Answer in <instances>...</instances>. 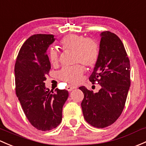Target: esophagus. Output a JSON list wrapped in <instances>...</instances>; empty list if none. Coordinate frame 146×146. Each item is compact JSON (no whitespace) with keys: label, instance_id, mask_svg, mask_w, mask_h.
I'll return each mask as SVG.
<instances>
[{"label":"esophagus","instance_id":"obj_1","mask_svg":"<svg viewBox=\"0 0 146 146\" xmlns=\"http://www.w3.org/2000/svg\"><path fill=\"white\" fill-rule=\"evenodd\" d=\"M73 89H74V87H73V86L68 85V86H67V87H66V90H68V92H70V91H72V90H73Z\"/></svg>","mask_w":146,"mask_h":146}]
</instances>
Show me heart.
<instances>
[{
    "label": "heart",
    "mask_w": 146,
    "mask_h": 146,
    "mask_svg": "<svg viewBox=\"0 0 146 146\" xmlns=\"http://www.w3.org/2000/svg\"><path fill=\"white\" fill-rule=\"evenodd\" d=\"M59 44L62 50H70L74 52L75 63H82L88 68H93L97 64L100 49L99 44L92 38H85L81 35L69 34L63 38ZM48 56L52 65H57L59 54L56 49H50ZM84 72L83 66L78 64L73 66L63 68L59 71V78L61 80L74 85L80 80Z\"/></svg>",
    "instance_id": "b5f03b06"
}]
</instances>
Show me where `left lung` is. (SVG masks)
<instances>
[{
	"label": "left lung",
	"mask_w": 146,
	"mask_h": 146,
	"mask_svg": "<svg viewBox=\"0 0 146 146\" xmlns=\"http://www.w3.org/2000/svg\"><path fill=\"white\" fill-rule=\"evenodd\" d=\"M101 36L99 60L89 78L101 89L94 93L84 86L79 87L84 94L81 103L84 117L97 128L111 125L120 116L131 84L130 61L122 40L108 31Z\"/></svg>",
	"instance_id": "1"
}]
</instances>
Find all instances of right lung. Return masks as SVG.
<instances>
[{
	"label": "right lung",
	"instance_id": "obj_1",
	"mask_svg": "<svg viewBox=\"0 0 146 146\" xmlns=\"http://www.w3.org/2000/svg\"><path fill=\"white\" fill-rule=\"evenodd\" d=\"M53 35L35 34L21 46L15 66V92L26 117L37 129L49 131L62 119V108L68 96L66 90L54 92L44 81L51 69L47 50Z\"/></svg>",
	"mask_w": 146,
	"mask_h": 146
}]
</instances>
